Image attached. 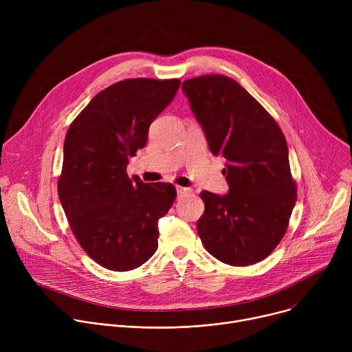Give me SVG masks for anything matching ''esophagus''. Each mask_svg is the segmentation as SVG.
Instances as JSON below:
<instances>
[{
  "label": "esophagus",
  "instance_id": "esophagus-1",
  "mask_svg": "<svg viewBox=\"0 0 352 352\" xmlns=\"http://www.w3.org/2000/svg\"><path fill=\"white\" fill-rule=\"evenodd\" d=\"M177 192H178V196H186V195H190L192 193V189L189 188H184V186H177Z\"/></svg>",
  "mask_w": 352,
  "mask_h": 352
}]
</instances>
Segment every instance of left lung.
Instances as JSON below:
<instances>
[{
    "instance_id": "left-lung-1",
    "label": "left lung",
    "mask_w": 352,
    "mask_h": 352,
    "mask_svg": "<svg viewBox=\"0 0 352 352\" xmlns=\"http://www.w3.org/2000/svg\"><path fill=\"white\" fill-rule=\"evenodd\" d=\"M182 90L209 148L223 156L227 195L200 192L197 232L223 263L250 266L267 258L288 228L296 202L287 140L276 120L238 82L224 75L188 79Z\"/></svg>"
}]
</instances>
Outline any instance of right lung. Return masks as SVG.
<instances>
[{
	"label": "right lung",
	"mask_w": 352,
	"mask_h": 352,
	"mask_svg": "<svg viewBox=\"0 0 352 352\" xmlns=\"http://www.w3.org/2000/svg\"><path fill=\"white\" fill-rule=\"evenodd\" d=\"M179 83L117 82L97 93L67 132L60 202L82 249L109 270L136 269L157 249L159 220L173 206L177 189L168 182L131 179L126 164L144 147L150 124L171 103Z\"/></svg>",
	"instance_id": "1"
}]
</instances>
